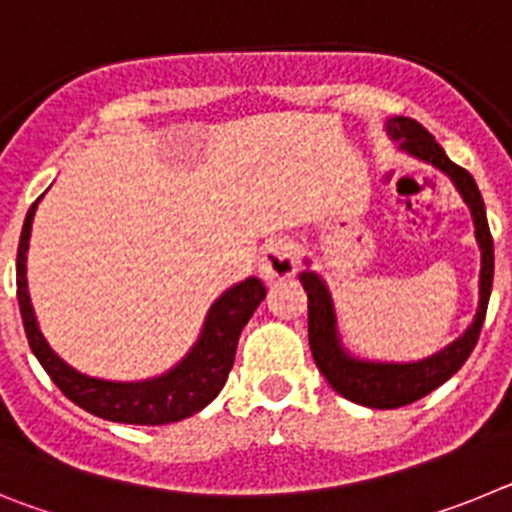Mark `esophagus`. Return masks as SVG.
Wrapping results in <instances>:
<instances>
[{
	"label": "esophagus",
	"instance_id": "34e87169",
	"mask_svg": "<svg viewBox=\"0 0 512 512\" xmlns=\"http://www.w3.org/2000/svg\"><path fill=\"white\" fill-rule=\"evenodd\" d=\"M259 274L266 284H282L297 274V248L289 241H269L261 248Z\"/></svg>",
	"mask_w": 512,
	"mask_h": 512
}]
</instances>
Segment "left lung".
<instances>
[{
  "label": "left lung",
  "instance_id": "8db88e82",
  "mask_svg": "<svg viewBox=\"0 0 512 512\" xmlns=\"http://www.w3.org/2000/svg\"><path fill=\"white\" fill-rule=\"evenodd\" d=\"M387 135L400 143V151L420 158L425 164L436 166L454 182L461 200L467 202V207L472 210L474 238H477L479 253H482V266H479V305L472 325L454 343L441 348L438 354L428 356L423 361H410V364L361 361L348 354L341 341H338L336 307L330 300L328 284L315 271H302L300 282L307 292V336H310L312 359H315L320 374L328 379V384L338 395L374 410H392L410 405V402L425 397L459 372L461 364L469 359V354L477 346L479 330L485 323L487 302H490L492 274H495L490 225H487L485 202H482L474 176L467 169L456 166L446 156V151L438 146L436 138L413 117H390L387 120Z\"/></svg>",
  "mask_w": 512,
  "mask_h": 512
}]
</instances>
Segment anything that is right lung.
Wrapping results in <instances>:
<instances>
[{"instance_id":"right-lung-1","label":"right lung","mask_w":512,"mask_h":512,"mask_svg":"<svg viewBox=\"0 0 512 512\" xmlns=\"http://www.w3.org/2000/svg\"><path fill=\"white\" fill-rule=\"evenodd\" d=\"M38 202L40 197L27 210L20 246H17V302H20L27 343L33 348L40 366L53 379V384L79 408L104 420H112V423L166 425L207 408L217 397V392L223 390L225 379L233 369L235 348H238L243 325L251 320L253 310L266 297V287L261 284V279L248 277L246 282L235 284L217 297L207 312L202 333L192 351L161 377L143 379V382H107V379L87 377V374L71 369L48 346L38 328V320H35L30 292H27L25 261Z\"/></svg>"}]
</instances>
